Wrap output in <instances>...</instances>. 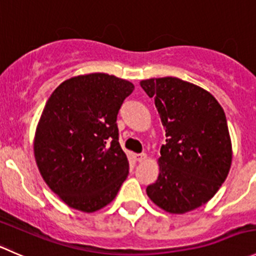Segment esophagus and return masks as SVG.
<instances>
[{
	"instance_id": "34e87169",
	"label": "esophagus",
	"mask_w": 256,
	"mask_h": 256,
	"mask_svg": "<svg viewBox=\"0 0 256 256\" xmlns=\"http://www.w3.org/2000/svg\"><path fill=\"white\" fill-rule=\"evenodd\" d=\"M133 158L136 159V162H143L144 159L146 158V153H140V154H134Z\"/></svg>"
}]
</instances>
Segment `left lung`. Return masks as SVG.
<instances>
[{"instance_id": "obj_1", "label": "left lung", "mask_w": 256, "mask_h": 256, "mask_svg": "<svg viewBox=\"0 0 256 256\" xmlns=\"http://www.w3.org/2000/svg\"><path fill=\"white\" fill-rule=\"evenodd\" d=\"M140 87L154 98L166 136L146 194L170 214L194 210L213 198L232 166L224 110L208 90L176 77L140 80Z\"/></svg>"}]
</instances>
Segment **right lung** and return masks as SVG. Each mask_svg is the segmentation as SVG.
<instances>
[{
    "instance_id": "1",
    "label": "right lung",
    "mask_w": 256,
    "mask_h": 256,
    "mask_svg": "<svg viewBox=\"0 0 256 256\" xmlns=\"http://www.w3.org/2000/svg\"><path fill=\"white\" fill-rule=\"evenodd\" d=\"M133 83L106 73L60 83L44 106L34 150L43 180L68 206L104 208L129 173L118 142L117 116Z\"/></svg>"
}]
</instances>
